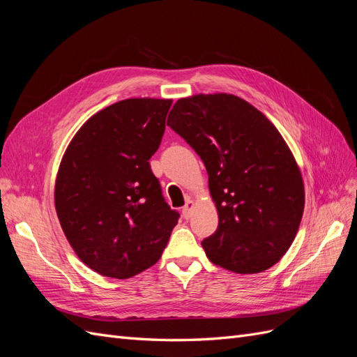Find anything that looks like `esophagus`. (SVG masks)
Wrapping results in <instances>:
<instances>
[{
	"mask_svg": "<svg viewBox=\"0 0 357 357\" xmlns=\"http://www.w3.org/2000/svg\"><path fill=\"white\" fill-rule=\"evenodd\" d=\"M192 208H193V201H192V199H188V201H186V204H185V207L181 208L183 218H185V219H189L190 215H192Z\"/></svg>",
	"mask_w": 357,
	"mask_h": 357,
	"instance_id": "obj_1",
	"label": "esophagus"
}]
</instances>
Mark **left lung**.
Wrapping results in <instances>:
<instances>
[{
    "label": "left lung",
    "instance_id": "1",
    "mask_svg": "<svg viewBox=\"0 0 357 357\" xmlns=\"http://www.w3.org/2000/svg\"><path fill=\"white\" fill-rule=\"evenodd\" d=\"M167 125L208 172L219 226L202 241L207 257L236 274L275 265L294 243L305 205L304 181L282 134L231 93L181 98Z\"/></svg>",
    "mask_w": 357,
    "mask_h": 357
}]
</instances>
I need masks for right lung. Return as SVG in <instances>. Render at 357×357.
<instances>
[{
	"label": "right lung",
	"instance_id": "add662e5",
	"mask_svg": "<svg viewBox=\"0 0 357 357\" xmlns=\"http://www.w3.org/2000/svg\"><path fill=\"white\" fill-rule=\"evenodd\" d=\"M171 104L129 98L105 107L61 160L55 207L62 231L80 261L104 277L123 280L155 265L178 222L149 164Z\"/></svg>",
	"mask_w": 357,
	"mask_h": 357
}]
</instances>
